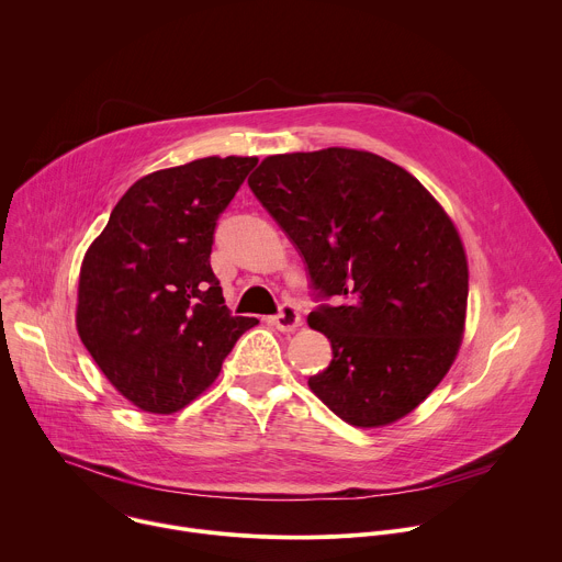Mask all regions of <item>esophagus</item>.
<instances>
[{
    "label": "esophagus",
    "instance_id": "obj_1",
    "mask_svg": "<svg viewBox=\"0 0 562 562\" xmlns=\"http://www.w3.org/2000/svg\"><path fill=\"white\" fill-rule=\"evenodd\" d=\"M271 323H273L276 329H280V331H293L295 327L302 325V315L297 313V306H295V304L286 302V304L280 306L278 315H273Z\"/></svg>",
    "mask_w": 562,
    "mask_h": 562
}]
</instances>
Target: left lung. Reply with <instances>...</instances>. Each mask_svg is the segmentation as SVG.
Segmentation results:
<instances>
[{
	"label": "left lung",
	"instance_id": "1",
	"mask_svg": "<svg viewBox=\"0 0 562 562\" xmlns=\"http://www.w3.org/2000/svg\"><path fill=\"white\" fill-rule=\"evenodd\" d=\"M306 262L308 313L331 364L311 391L353 427H384L440 384L462 342L469 269L460 235L403 167L356 148L284 153L249 178Z\"/></svg>",
	"mask_w": 562,
	"mask_h": 562
}]
</instances>
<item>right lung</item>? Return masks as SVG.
I'll return each mask as SVG.
<instances>
[{
    "label": "right lung",
    "instance_id": "right-lung-1",
    "mask_svg": "<svg viewBox=\"0 0 562 562\" xmlns=\"http://www.w3.org/2000/svg\"><path fill=\"white\" fill-rule=\"evenodd\" d=\"M256 165L202 157L137 180L85 256L77 334L142 412L187 407L258 325L231 315L209 260L217 217Z\"/></svg>",
    "mask_w": 562,
    "mask_h": 562
}]
</instances>
